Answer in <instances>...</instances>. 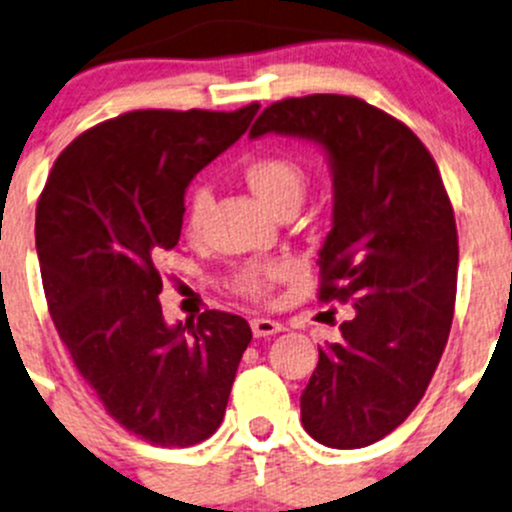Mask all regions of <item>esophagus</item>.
Returning a JSON list of instances; mask_svg holds the SVG:
<instances>
[{
    "mask_svg": "<svg viewBox=\"0 0 512 512\" xmlns=\"http://www.w3.org/2000/svg\"><path fill=\"white\" fill-rule=\"evenodd\" d=\"M282 329H285V327H282L280 322H275V319H265V317L252 319V334H255L257 339L272 337V334H280Z\"/></svg>",
    "mask_w": 512,
    "mask_h": 512,
    "instance_id": "1",
    "label": "esophagus"
}]
</instances>
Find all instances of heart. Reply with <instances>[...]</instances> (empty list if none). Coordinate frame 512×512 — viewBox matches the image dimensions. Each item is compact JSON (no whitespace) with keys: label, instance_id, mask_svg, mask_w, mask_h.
Here are the masks:
<instances>
[{"label":"heart","instance_id":"obj_1","mask_svg":"<svg viewBox=\"0 0 512 512\" xmlns=\"http://www.w3.org/2000/svg\"><path fill=\"white\" fill-rule=\"evenodd\" d=\"M242 178L250 185L252 193L275 213L289 205L299 208L309 185V175L302 160L280 151L257 153V156L247 158L242 165ZM210 205H213V195L205 185L190 188L188 198H185V230L190 235H198L203 230ZM282 272H285V265L280 262H250L235 272V289L252 299H262L270 294L272 282Z\"/></svg>","mask_w":512,"mask_h":512}]
</instances>
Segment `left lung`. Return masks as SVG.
Wrapping results in <instances>:
<instances>
[{
	"instance_id": "1",
	"label": "left lung",
	"mask_w": 512,
	"mask_h": 512,
	"mask_svg": "<svg viewBox=\"0 0 512 512\" xmlns=\"http://www.w3.org/2000/svg\"><path fill=\"white\" fill-rule=\"evenodd\" d=\"M327 151L332 230L319 250V299L354 307L342 339L319 349L302 426L329 448L389 436L426 394L456 307L458 232L428 148L356 96L312 94L267 106L250 128Z\"/></svg>"
}]
</instances>
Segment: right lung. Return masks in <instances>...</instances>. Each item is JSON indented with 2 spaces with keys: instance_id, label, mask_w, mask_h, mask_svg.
Returning a JSON list of instances; mask_svg holds the SVG:
<instances>
[{
  "instance_id": "obj_1",
  "label": "right lung",
  "mask_w": 512,
  "mask_h": 512,
  "mask_svg": "<svg viewBox=\"0 0 512 512\" xmlns=\"http://www.w3.org/2000/svg\"><path fill=\"white\" fill-rule=\"evenodd\" d=\"M257 108H148L98 123L61 151L36 205L56 332L108 416L153 446L218 431L252 339L245 319L220 309L165 324L158 257L178 245L188 183Z\"/></svg>"
}]
</instances>
